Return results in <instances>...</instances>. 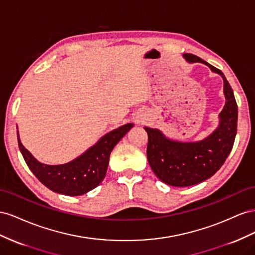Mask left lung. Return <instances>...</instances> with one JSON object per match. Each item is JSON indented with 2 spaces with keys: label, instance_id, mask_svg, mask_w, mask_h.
Instances as JSON below:
<instances>
[{
  "label": "left lung",
  "instance_id": "8db88e82",
  "mask_svg": "<svg viewBox=\"0 0 255 255\" xmlns=\"http://www.w3.org/2000/svg\"><path fill=\"white\" fill-rule=\"evenodd\" d=\"M183 56L188 63L205 64L222 77L225 105L219 114V126L201 141L171 140L159 129L144 127L148 134L146 154L150 168L160 180L174 187L193 186L212 177L230 155L237 132L238 108L223 72L199 56Z\"/></svg>",
  "mask_w": 255,
  "mask_h": 255
}]
</instances>
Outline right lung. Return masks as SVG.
I'll use <instances>...</instances> for the list:
<instances>
[{"instance_id": "1", "label": "right lung", "mask_w": 255, "mask_h": 255, "mask_svg": "<svg viewBox=\"0 0 255 255\" xmlns=\"http://www.w3.org/2000/svg\"><path fill=\"white\" fill-rule=\"evenodd\" d=\"M133 126L126 124L112 130L81 156L64 164L49 165L36 160L21 143L17 130L18 145L27 166L41 184L53 192L77 196L93 190L104 180L112 149Z\"/></svg>"}]
</instances>
